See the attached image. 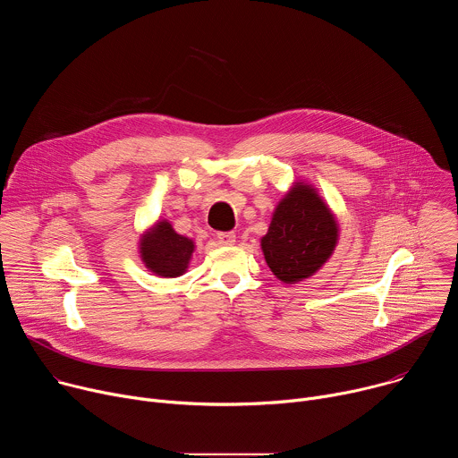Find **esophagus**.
<instances>
[{"mask_svg": "<svg viewBox=\"0 0 458 458\" xmlns=\"http://www.w3.org/2000/svg\"><path fill=\"white\" fill-rule=\"evenodd\" d=\"M216 241L221 246H232L235 242V233L233 232H219V233H216Z\"/></svg>", "mask_w": 458, "mask_h": 458, "instance_id": "obj_1", "label": "esophagus"}]
</instances>
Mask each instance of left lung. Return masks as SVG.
Segmentation results:
<instances>
[{
    "instance_id": "8db88e82",
    "label": "left lung",
    "mask_w": 458,
    "mask_h": 458,
    "mask_svg": "<svg viewBox=\"0 0 458 458\" xmlns=\"http://www.w3.org/2000/svg\"><path fill=\"white\" fill-rule=\"evenodd\" d=\"M339 233V221L318 190L295 181L277 203L260 250L281 283L297 284L328 263Z\"/></svg>"
}]
</instances>
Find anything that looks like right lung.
<instances>
[{"mask_svg": "<svg viewBox=\"0 0 458 458\" xmlns=\"http://www.w3.org/2000/svg\"><path fill=\"white\" fill-rule=\"evenodd\" d=\"M195 250L190 237L177 233L170 221L159 219L140 235L138 251L148 272L157 277H179L186 274Z\"/></svg>", "mask_w": 458, "mask_h": 458, "instance_id": "obj_1", "label": "right lung"}]
</instances>
